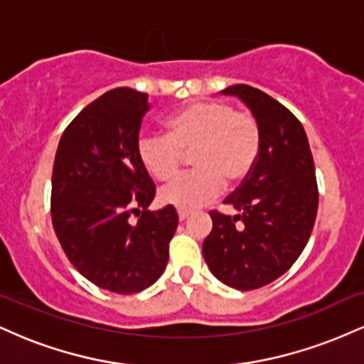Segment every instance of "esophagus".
<instances>
[{
	"label": "esophagus",
	"mask_w": 364,
	"mask_h": 364,
	"mask_svg": "<svg viewBox=\"0 0 364 364\" xmlns=\"http://www.w3.org/2000/svg\"><path fill=\"white\" fill-rule=\"evenodd\" d=\"M188 215H190V212H186V210H178V217H179V220H186L188 219Z\"/></svg>",
	"instance_id": "34e87169"
}]
</instances>
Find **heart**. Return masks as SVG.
Here are the masks:
<instances>
[{"label": "heart", "instance_id": "b5f03b06", "mask_svg": "<svg viewBox=\"0 0 364 364\" xmlns=\"http://www.w3.org/2000/svg\"><path fill=\"white\" fill-rule=\"evenodd\" d=\"M262 149V129L250 112L224 101H198L166 119V135H141L136 156L157 181H168L191 154L193 171L159 191L166 205L193 210L250 176Z\"/></svg>", "mask_w": 364, "mask_h": 364}]
</instances>
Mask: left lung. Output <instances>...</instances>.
I'll list each match as a JSON object with an SVG mask.
<instances>
[{
    "label": "left lung",
    "mask_w": 364,
    "mask_h": 364,
    "mask_svg": "<svg viewBox=\"0 0 364 364\" xmlns=\"http://www.w3.org/2000/svg\"><path fill=\"white\" fill-rule=\"evenodd\" d=\"M250 107L262 129V149L250 176L224 203L236 215L212 210L202 246L210 272L225 286L252 291L291 269L310 240L318 210L315 164L303 124L281 102L237 83L220 90Z\"/></svg>",
    "instance_id": "left-lung-1"
}]
</instances>
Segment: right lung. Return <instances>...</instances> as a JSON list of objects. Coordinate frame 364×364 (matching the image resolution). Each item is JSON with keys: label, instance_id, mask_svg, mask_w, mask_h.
<instances>
[{"label": "right lung", "instance_id": "1", "mask_svg": "<svg viewBox=\"0 0 364 364\" xmlns=\"http://www.w3.org/2000/svg\"><path fill=\"white\" fill-rule=\"evenodd\" d=\"M147 111L144 92H106L66 127L54 157V232L75 269L116 294L140 292L161 277L178 228L173 205L147 210L156 185L136 156Z\"/></svg>", "mask_w": 364, "mask_h": 364}]
</instances>
